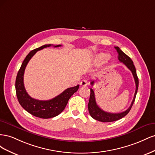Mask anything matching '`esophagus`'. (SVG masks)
<instances>
[{"label":"esophagus","mask_w":155,"mask_h":155,"mask_svg":"<svg viewBox=\"0 0 155 155\" xmlns=\"http://www.w3.org/2000/svg\"><path fill=\"white\" fill-rule=\"evenodd\" d=\"M88 85V81L87 79H83V80L80 82V85L81 87H85Z\"/></svg>","instance_id":"34e87169"}]
</instances>
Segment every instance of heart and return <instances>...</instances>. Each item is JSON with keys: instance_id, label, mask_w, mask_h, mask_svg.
<instances>
[{"instance_id": "1", "label": "heart", "mask_w": 155, "mask_h": 155, "mask_svg": "<svg viewBox=\"0 0 155 155\" xmlns=\"http://www.w3.org/2000/svg\"><path fill=\"white\" fill-rule=\"evenodd\" d=\"M108 58H109V55L107 54H105L104 53H100L96 55L95 59H94V62L96 65H100L104 64L105 63Z\"/></svg>"}]
</instances>
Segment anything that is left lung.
Returning a JSON list of instances; mask_svg holds the SVG:
<instances>
[{
    "mask_svg": "<svg viewBox=\"0 0 155 155\" xmlns=\"http://www.w3.org/2000/svg\"><path fill=\"white\" fill-rule=\"evenodd\" d=\"M114 48L116 50L117 52H118V60L121 63H123L125 66L130 70L133 75L136 84V91L132 103H131L130 107L127 109L122 112H120V113H110V112H107L103 110L98 107L95 99L94 92V90L92 88H91V95L88 104V109L89 111V113H90V115L91 116L92 118L97 121H101V122H111V121H114L124 118V116L127 114L134 104L138 88V78L133 61L131 60V59L128 55H127L124 52H123L118 46H115ZM91 84L92 86H93L94 84V81H91Z\"/></svg>",
    "mask_w": 155,
    "mask_h": 155,
    "instance_id": "1",
    "label": "left lung"
}]
</instances>
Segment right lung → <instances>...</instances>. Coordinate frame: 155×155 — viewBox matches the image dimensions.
<instances>
[{"instance_id": "obj_1", "label": "right lung", "mask_w": 155, "mask_h": 155, "mask_svg": "<svg viewBox=\"0 0 155 155\" xmlns=\"http://www.w3.org/2000/svg\"><path fill=\"white\" fill-rule=\"evenodd\" d=\"M50 46H51V45H43L38 48L31 51L27 55L17 73L15 81L16 94L20 105L23 109L33 116L44 119L54 118L62 112L67 105L70 97L77 92L79 86L78 85L76 87L68 88L58 96L46 101L34 99L26 92L23 79H24L25 70L28 63L37 51L49 47ZM61 46V45H59L54 46V47H59Z\"/></svg>"}]
</instances>
